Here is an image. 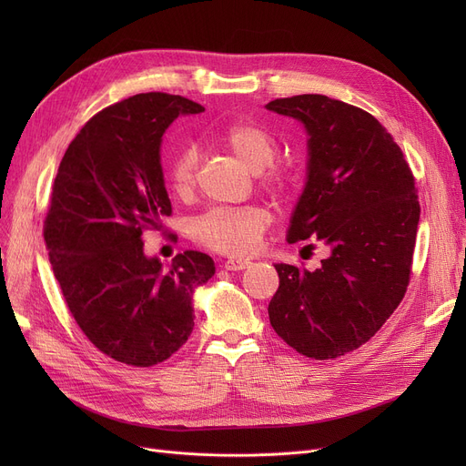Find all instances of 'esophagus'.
Returning <instances> with one entry per match:
<instances>
[{
  "label": "esophagus",
  "mask_w": 466,
  "mask_h": 466,
  "mask_svg": "<svg viewBox=\"0 0 466 466\" xmlns=\"http://www.w3.org/2000/svg\"><path fill=\"white\" fill-rule=\"evenodd\" d=\"M249 266H251L249 260H241V258H230V260H225V262H223L225 270H230V272L246 270V268H249Z\"/></svg>",
  "instance_id": "1"
}]
</instances>
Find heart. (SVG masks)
<instances>
[{"label": "heart", "instance_id": "1", "mask_svg": "<svg viewBox=\"0 0 466 466\" xmlns=\"http://www.w3.org/2000/svg\"><path fill=\"white\" fill-rule=\"evenodd\" d=\"M220 145L232 153L253 174H258L260 185L278 196H287L299 185V174L287 164H276L279 151L278 139L258 122L238 120L218 136ZM198 153L194 147L183 149L167 166V187L174 196L187 200L196 187ZM270 213L260 206L218 208L196 220L194 239L209 251L227 257H248L255 253L270 227Z\"/></svg>", "mask_w": 466, "mask_h": 466}]
</instances>
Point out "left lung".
I'll use <instances>...</instances> for the list:
<instances>
[{
	"label": "left lung",
	"instance_id": "left-lung-1",
	"mask_svg": "<svg viewBox=\"0 0 466 466\" xmlns=\"http://www.w3.org/2000/svg\"><path fill=\"white\" fill-rule=\"evenodd\" d=\"M266 109L308 130V183L287 239L330 249L315 272L276 264L270 325L299 353L327 360L366 344L410 283L420 202L413 174L376 116L321 94L278 97Z\"/></svg>",
	"mask_w": 466,
	"mask_h": 466
}]
</instances>
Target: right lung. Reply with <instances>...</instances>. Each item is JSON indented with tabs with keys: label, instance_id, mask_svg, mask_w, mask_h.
Wrapping results in <instances>:
<instances>
[{
	"label": "right lung",
	"instance_id": "obj_1",
	"mask_svg": "<svg viewBox=\"0 0 466 466\" xmlns=\"http://www.w3.org/2000/svg\"><path fill=\"white\" fill-rule=\"evenodd\" d=\"M204 107L183 96L136 94L96 113L67 147L43 236L73 319L107 357L153 366L194 327L192 292L215 274L198 251L166 268L143 253V232L171 215L160 143L179 115Z\"/></svg>",
	"mask_w": 466,
	"mask_h": 466
}]
</instances>
